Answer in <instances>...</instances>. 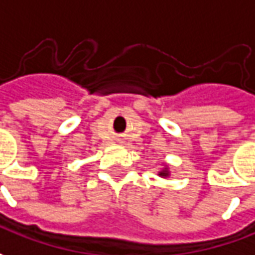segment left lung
Listing matches in <instances>:
<instances>
[{
    "mask_svg": "<svg viewBox=\"0 0 255 255\" xmlns=\"http://www.w3.org/2000/svg\"><path fill=\"white\" fill-rule=\"evenodd\" d=\"M168 175H169V172H168V169H166V168H165L163 171L159 172V176H168Z\"/></svg>",
    "mask_w": 255,
    "mask_h": 255,
    "instance_id": "obj_1",
    "label": "left lung"
}]
</instances>
